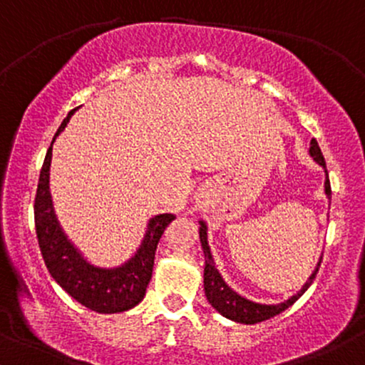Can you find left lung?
I'll use <instances>...</instances> for the list:
<instances>
[{"label": "left lung", "instance_id": "obj_1", "mask_svg": "<svg viewBox=\"0 0 365 365\" xmlns=\"http://www.w3.org/2000/svg\"><path fill=\"white\" fill-rule=\"evenodd\" d=\"M309 155L316 163H319L324 168V173H327V180H324V194H327L328 199H331V187H330V178H328V171H327V163H324V158L322 149H319L316 139H311L309 143ZM200 222V243H202V250H204V257H205V267H204V291H205V297H207L209 304L212 306L217 313H221L226 318L232 319V322L238 323H245V324H255L265 322V319L274 318L292 306L299 297L308 291V287L313 284V280L318 274L319 265H322L323 255L319 258L318 265H316V270L313 272V275L308 279V282L302 285V289L296 296H292L291 299H287L285 302H280V304H258V302H253L247 299V297L240 296L238 292H235L232 289L227 285L225 280H222L221 274L216 269V263L212 260V255H210V248L207 243V226H205L204 221Z\"/></svg>", "mask_w": 365, "mask_h": 365}]
</instances>
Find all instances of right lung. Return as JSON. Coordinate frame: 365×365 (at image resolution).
Returning a JSON list of instances; mask_svg holds the SVG:
<instances>
[{
  "mask_svg": "<svg viewBox=\"0 0 365 365\" xmlns=\"http://www.w3.org/2000/svg\"><path fill=\"white\" fill-rule=\"evenodd\" d=\"M74 110L69 112L64 118L54 139L68 125ZM52 143L43 160L34 204L35 232H37L38 248H41L47 270L73 299H76L88 309L112 314L134 308L143 301L149 280H151L158 241L175 216L160 214L153 217L139 250L124 265L117 269H100V267L91 265L81 257V253L74 248V245L61 230L54 207H52L49 194Z\"/></svg>",
  "mask_w": 365,
  "mask_h": 365,
  "instance_id": "add662e5",
  "label": "right lung"
}]
</instances>
